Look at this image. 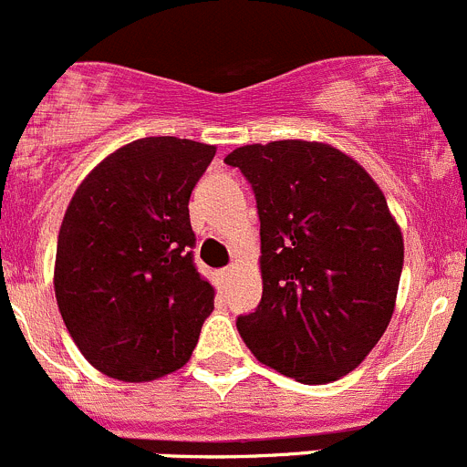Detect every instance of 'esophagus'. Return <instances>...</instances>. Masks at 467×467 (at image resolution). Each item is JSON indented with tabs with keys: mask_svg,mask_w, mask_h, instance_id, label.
<instances>
[{
	"mask_svg": "<svg viewBox=\"0 0 467 467\" xmlns=\"http://www.w3.org/2000/svg\"><path fill=\"white\" fill-rule=\"evenodd\" d=\"M233 267H223V270H221V276H223V281H228L230 276H233Z\"/></svg>",
	"mask_w": 467,
	"mask_h": 467,
	"instance_id": "34e87169",
	"label": "esophagus"
}]
</instances>
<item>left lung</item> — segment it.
I'll use <instances>...</instances> for the list:
<instances>
[{
    "instance_id": "1",
    "label": "left lung",
    "mask_w": 467,
    "mask_h": 467,
    "mask_svg": "<svg viewBox=\"0 0 467 467\" xmlns=\"http://www.w3.org/2000/svg\"><path fill=\"white\" fill-rule=\"evenodd\" d=\"M260 218L263 297L237 318L251 354L302 384L358 368L389 327L400 284V225L375 179L321 141L239 146Z\"/></svg>"
}]
</instances>
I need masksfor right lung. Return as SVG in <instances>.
Instances as JSON below:
<instances>
[{
  "mask_svg": "<svg viewBox=\"0 0 467 467\" xmlns=\"http://www.w3.org/2000/svg\"><path fill=\"white\" fill-rule=\"evenodd\" d=\"M216 146L146 137L81 182L57 234L56 300L88 363L119 381L183 368L213 312L188 200Z\"/></svg>",
  "mask_w": 467,
  "mask_h": 467,
  "instance_id": "add662e5",
  "label": "right lung"
}]
</instances>
